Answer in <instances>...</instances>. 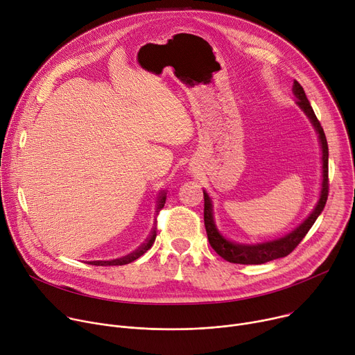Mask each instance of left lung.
<instances>
[{"mask_svg":"<svg viewBox=\"0 0 355 355\" xmlns=\"http://www.w3.org/2000/svg\"><path fill=\"white\" fill-rule=\"evenodd\" d=\"M293 92L297 96V105L303 109L304 114L310 118L311 123L314 125L318 138L321 142V149H322V187H321V195L320 200L313 210V213L307 217V219L300 225L295 230L288 233L287 236L279 239V240H272L261 244H237L220 234V232L217 230L214 220H213V209H211V200L206 192H203L205 196V227L207 233V240L210 243L211 249L223 257L225 260L230 263H237V264H263L271 260H276L280 257L288 256L297 246L300 244L314 222L317 220V217L322 211L327 198H329V145H327L325 139V133L321 128L320 121L317 119L313 107L306 96V92L303 87L300 85L297 80H294L293 85Z\"/></svg>","mask_w":355,"mask_h":355,"instance_id":"1","label":"left lung"}]
</instances>
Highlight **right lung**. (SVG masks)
Instances as JSON below:
<instances>
[{"label": "right lung", "instance_id": "right-lung-1", "mask_svg": "<svg viewBox=\"0 0 355 355\" xmlns=\"http://www.w3.org/2000/svg\"><path fill=\"white\" fill-rule=\"evenodd\" d=\"M165 202H166V193L162 192V195L159 196V200H157V207H156V214H159V211L163 209V206H165ZM156 234H157V220H156V225L155 227L152 229V233L149 234V237L146 239V241L142 244V246H139L138 249H136L135 252L129 253L128 256H123L121 259H115V260H96V261H89V264L92 266H123V264H128V263H132L135 261L136 259H139L142 254H145L150 248L152 244L155 243V239H156Z\"/></svg>", "mask_w": 355, "mask_h": 355}]
</instances>
